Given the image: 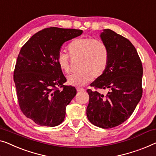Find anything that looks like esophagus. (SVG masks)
I'll return each instance as SVG.
<instances>
[{
    "label": "esophagus",
    "mask_w": 156,
    "mask_h": 156,
    "mask_svg": "<svg viewBox=\"0 0 156 156\" xmlns=\"http://www.w3.org/2000/svg\"><path fill=\"white\" fill-rule=\"evenodd\" d=\"M85 89L83 87H77V91L78 92H82V91H84Z\"/></svg>",
    "instance_id": "esophagus-1"
}]
</instances>
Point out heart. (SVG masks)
<instances>
[{
	"label": "heart",
	"mask_w": 156,
	"mask_h": 156,
	"mask_svg": "<svg viewBox=\"0 0 156 156\" xmlns=\"http://www.w3.org/2000/svg\"><path fill=\"white\" fill-rule=\"evenodd\" d=\"M72 59H80L78 71L68 77V83L75 86L84 85L92 78L101 76L107 68L109 62L108 46L102 41L92 38H78L72 41L68 45ZM60 69L68 73L70 71V56L61 51L57 57Z\"/></svg>",
	"instance_id": "heart-1"
}]
</instances>
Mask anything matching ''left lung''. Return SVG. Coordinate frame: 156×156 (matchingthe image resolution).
Returning a JSON list of instances; mask_svg holds the SVG:
<instances>
[{
  "mask_svg": "<svg viewBox=\"0 0 156 156\" xmlns=\"http://www.w3.org/2000/svg\"><path fill=\"white\" fill-rule=\"evenodd\" d=\"M109 50V62L104 73L87 89V117L104 129L118 126L128 119L142 96L143 67L136 48L128 39L111 29L100 35ZM105 89L106 95L97 89Z\"/></svg>",
  "mask_w": 156,
  "mask_h": 156,
  "instance_id": "obj_1",
  "label": "left lung"
}]
</instances>
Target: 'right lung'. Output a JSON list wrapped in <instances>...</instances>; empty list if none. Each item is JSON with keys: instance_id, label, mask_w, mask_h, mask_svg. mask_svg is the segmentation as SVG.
Returning <instances> with one entry per match:
<instances>
[{"instance_id": "1", "label": "right lung", "mask_w": 156, "mask_h": 156, "mask_svg": "<svg viewBox=\"0 0 156 156\" xmlns=\"http://www.w3.org/2000/svg\"><path fill=\"white\" fill-rule=\"evenodd\" d=\"M82 33L79 29L47 28L21 48L14 71L18 103L24 115L37 125L55 127L64 121L66 106L77 91L64 85L66 78L57 57L64 43Z\"/></svg>"}]
</instances>
